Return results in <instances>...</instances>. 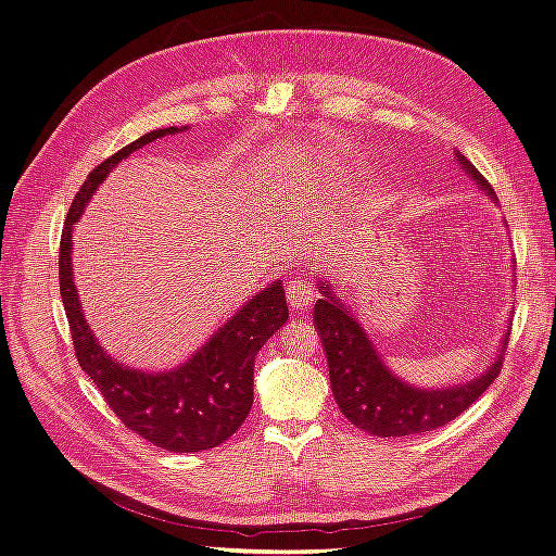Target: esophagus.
I'll use <instances>...</instances> for the list:
<instances>
[{"label": "esophagus", "instance_id": "34e87169", "mask_svg": "<svg viewBox=\"0 0 556 556\" xmlns=\"http://www.w3.org/2000/svg\"><path fill=\"white\" fill-rule=\"evenodd\" d=\"M285 292H288V301H290L292 311H306V308H311V304L315 301L313 282L304 276L290 280L288 290H285Z\"/></svg>", "mask_w": 556, "mask_h": 556}]
</instances>
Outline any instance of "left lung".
<instances>
[{"mask_svg":"<svg viewBox=\"0 0 556 556\" xmlns=\"http://www.w3.org/2000/svg\"><path fill=\"white\" fill-rule=\"evenodd\" d=\"M454 157L464 174L476 182V188L498 204L492 185L482 178L476 166L459 150H454ZM317 290L323 299L315 301L313 325L327 355L333 399L352 425L378 439L417 435L452 422L470 403L480 399L501 371L503 350L510 336L508 327L501 336L492 364L476 378L445 387L410 384L387 366L376 343L368 339L357 313L333 290L327 276L319 274Z\"/></svg>","mask_w":556,"mask_h":556,"instance_id":"1","label":"left lung"}]
</instances>
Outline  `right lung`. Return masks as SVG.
I'll list each match as a JSON object with an SVG mask.
<instances>
[{
    "mask_svg": "<svg viewBox=\"0 0 556 556\" xmlns=\"http://www.w3.org/2000/svg\"><path fill=\"white\" fill-rule=\"evenodd\" d=\"M185 129L190 127L148 131L99 164L74 197L60 241V294L80 368L92 378L127 429L169 452L208 450L237 433L252 406V380H255L252 374H255L257 352L290 317L282 282L276 280L248 299L180 366L164 371H141L113 359L99 345L74 285V225L117 164L166 134H180Z\"/></svg>",
    "mask_w": 556,
    "mask_h": 556,
    "instance_id": "obj_1",
    "label": "right lung"
}]
</instances>
